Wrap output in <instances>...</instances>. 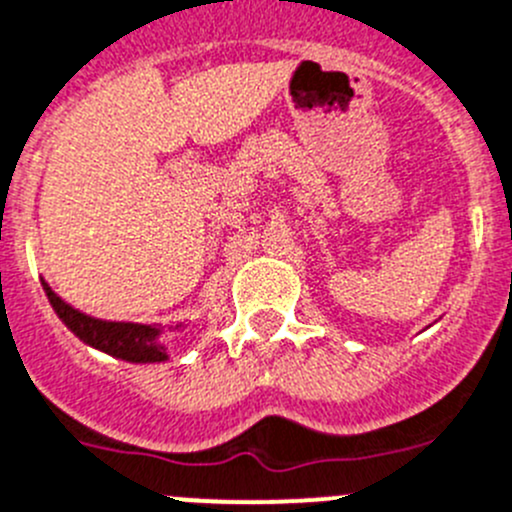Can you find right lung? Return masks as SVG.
<instances>
[{
    "instance_id": "obj_1",
    "label": "right lung",
    "mask_w": 512,
    "mask_h": 512,
    "mask_svg": "<svg viewBox=\"0 0 512 512\" xmlns=\"http://www.w3.org/2000/svg\"><path fill=\"white\" fill-rule=\"evenodd\" d=\"M44 292L49 297V305L59 315V320L84 342V345L94 347L99 352L117 357V360L127 362H165L170 360L165 342H162V327L157 325H142V322H109L89 317L84 312L74 310L72 305L62 300L47 282L42 280Z\"/></svg>"
}]
</instances>
